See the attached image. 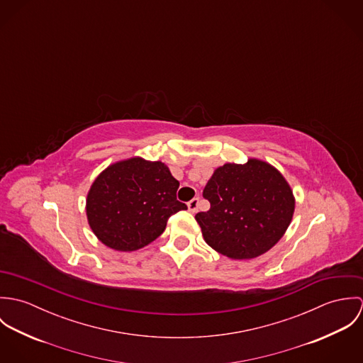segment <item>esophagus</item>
Masks as SVG:
<instances>
[{"instance_id": "esophagus-1", "label": "esophagus", "mask_w": 363, "mask_h": 363, "mask_svg": "<svg viewBox=\"0 0 363 363\" xmlns=\"http://www.w3.org/2000/svg\"><path fill=\"white\" fill-rule=\"evenodd\" d=\"M199 203H200V199H199V197H196V199H193L191 201H189V204H187L189 211H191L193 213H194V212H197V209H199Z\"/></svg>"}]
</instances>
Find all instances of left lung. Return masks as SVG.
I'll return each instance as SVG.
<instances>
[{
    "mask_svg": "<svg viewBox=\"0 0 363 363\" xmlns=\"http://www.w3.org/2000/svg\"><path fill=\"white\" fill-rule=\"evenodd\" d=\"M211 208L196 219L208 246L233 259L259 257L286 232L295 197L285 177L269 163L249 159L225 163L203 191Z\"/></svg>",
    "mask_w": 363,
    "mask_h": 363,
    "instance_id": "left-lung-1",
    "label": "left lung"
}]
</instances>
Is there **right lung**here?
<instances>
[{"label": "right lung", "instance_id": "obj_1", "mask_svg": "<svg viewBox=\"0 0 363 363\" xmlns=\"http://www.w3.org/2000/svg\"><path fill=\"white\" fill-rule=\"evenodd\" d=\"M179 182L162 162L130 157L106 167L86 197L92 232L107 247L138 250L159 238L167 219L187 206L177 201Z\"/></svg>", "mask_w": 363, "mask_h": 363}]
</instances>
